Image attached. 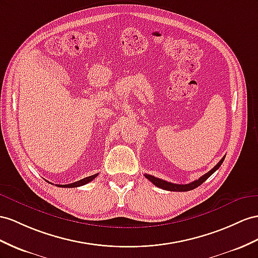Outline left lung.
<instances>
[{
	"label": "left lung",
	"mask_w": 258,
	"mask_h": 258,
	"mask_svg": "<svg viewBox=\"0 0 258 258\" xmlns=\"http://www.w3.org/2000/svg\"><path fill=\"white\" fill-rule=\"evenodd\" d=\"M223 160H224V157L219 162L216 164V166L213 169L209 171V172H207L206 174H204L203 176H201L198 180H196L192 183H188V184H174V183L167 182V181L161 180V179H158V177H156L154 175H150V174H145V176H146L150 182H153L157 187H160V188L166 189V190H173V192H187V190H192V189L196 188L197 186H200L202 183L206 181L208 177L215 172V171L219 169V167L222 164Z\"/></svg>",
	"instance_id": "1"
}]
</instances>
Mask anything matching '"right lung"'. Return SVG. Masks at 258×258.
Here are the masks:
<instances>
[{
    "instance_id": "1",
    "label": "right lung",
    "mask_w": 258,
    "mask_h": 258,
    "mask_svg": "<svg viewBox=\"0 0 258 258\" xmlns=\"http://www.w3.org/2000/svg\"><path fill=\"white\" fill-rule=\"evenodd\" d=\"M97 175H98V173H96V174H94V175H90V176L85 177V179H82V180H79V181L74 182V183L64 184V185H60V184H58V185H56V186H58V187H78V186L85 185V184H87V183L91 182L92 180L95 179V177H97Z\"/></svg>"
}]
</instances>
